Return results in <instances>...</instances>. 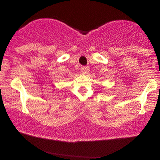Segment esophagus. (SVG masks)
I'll return each instance as SVG.
<instances>
[{
    "instance_id": "obj_1",
    "label": "esophagus",
    "mask_w": 160,
    "mask_h": 160,
    "mask_svg": "<svg viewBox=\"0 0 160 160\" xmlns=\"http://www.w3.org/2000/svg\"><path fill=\"white\" fill-rule=\"evenodd\" d=\"M89 69V67H81V71H82L83 73H85Z\"/></svg>"
}]
</instances>
